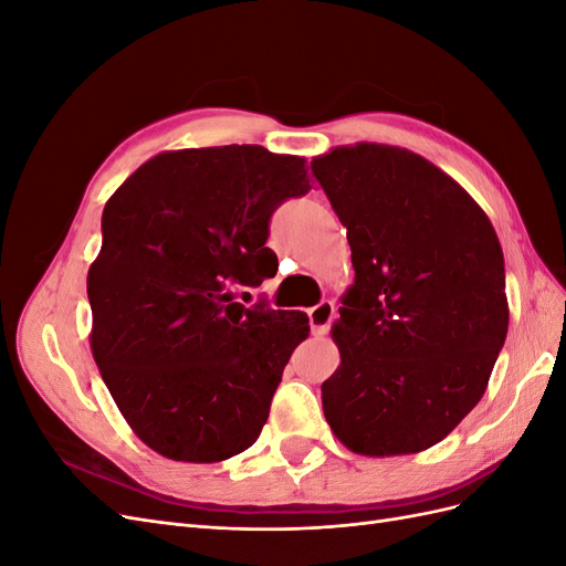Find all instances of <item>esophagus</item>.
I'll return each mask as SVG.
<instances>
[{
  "label": "esophagus",
  "mask_w": 566,
  "mask_h": 566,
  "mask_svg": "<svg viewBox=\"0 0 566 566\" xmlns=\"http://www.w3.org/2000/svg\"><path fill=\"white\" fill-rule=\"evenodd\" d=\"M335 318V306L331 300H321L316 306L310 310V323H312V333L314 335H325L331 328V323Z\"/></svg>",
  "instance_id": "obj_1"
}]
</instances>
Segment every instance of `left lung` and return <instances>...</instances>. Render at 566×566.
<instances>
[{"label": "left lung", "instance_id": "obj_1", "mask_svg": "<svg viewBox=\"0 0 566 566\" xmlns=\"http://www.w3.org/2000/svg\"><path fill=\"white\" fill-rule=\"evenodd\" d=\"M312 175L347 227L354 285L321 385L335 437L361 455L434 447L482 399L507 335L505 262L489 217L416 153L342 146Z\"/></svg>", "mask_w": 566, "mask_h": 566}]
</instances>
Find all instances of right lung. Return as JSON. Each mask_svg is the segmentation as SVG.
I'll return each instance as SVG.
<instances>
[{"instance_id":"right-lung-1","label":"right lung","mask_w":566,"mask_h":566,"mask_svg":"<svg viewBox=\"0 0 566 566\" xmlns=\"http://www.w3.org/2000/svg\"><path fill=\"white\" fill-rule=\"evenodd\" d=\"M310 188L304 158L233 144L160 153L106 202L87 276L92 352L153 451L217 462L260 437L310 318L243 306L233 290L276 276L271 214Z\"/></svg>"}]
</instances>
